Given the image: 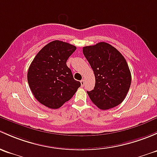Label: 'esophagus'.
I'll list each match as a JSON object with an SVG mask.
<instances>
[{
    "mask_svg": "<svg viewBox=\"0 0 157 157\" xmlns=\"http://www.w3.org/2000/svg\"><path fill=\"white\" fill-rule=\"evenodd\" d=\"M81 85H82V87H83L84 85H85V80H84V79H82V80H81Z\"/></svg>",
    "mask_w": 157,
    "mask_h": 157,
    "instance_id": "obj_1",
    "label": "esophagus"
}]
</instances>
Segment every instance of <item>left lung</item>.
<instances>
[{
  "label": "left lung",
  "mask_w": 157,
  "mask_h": 157,
  "mask_svg": "<svg viewBox=\"0 0 157 157\" xmlns=\"http://www.w3.org/2000/svg\"><path fill=\"white\" fill-rule=\"evenodd\" d=\"M83 54L95 76V86L87 91L90 99L101 109L120 104L126 97L132 75L125 57L106 42L83 48Z\"/></svg>",
  "instance_id": "left-lung-1"
}]
</instances>
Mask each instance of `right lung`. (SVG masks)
Wrapping results in <instances>:
<instances>
[{"label": "right lung", "mask_w": 157, "mask_h": 157, "mask_svg": "<svg viewBox=\"0 0 157 157\" xmlns=\"http://www.w3.org/2000/svg\"><path fill=\"white\" fill-rule=\"evenodd\" d=\"M76 47L63 41H51L37 54L29 68L27 78L37 101L58 109L72 98L81 86L67 67L68 58Z\"/></svg>", "instance_id": "obj_1"}]
</instances>
